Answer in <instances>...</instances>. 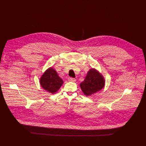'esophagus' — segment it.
Here are the masks:
<instances>
[{
  "label": "esophagus",
  "instance_id": "esophagus-1",
  "mask_svg": "<svg viewBox=\"0 0 146 146\" xmlns=\"http://www.w3.org/2000/svg\"><path fill=\"white\" fill-rule=\"evenodd\" d=\"M68 80L70 82H75L76 81V79L74 78H68Z\"/></svg>",
  "mask_w": 146,
  "mask_h": 146
}]
</instances>
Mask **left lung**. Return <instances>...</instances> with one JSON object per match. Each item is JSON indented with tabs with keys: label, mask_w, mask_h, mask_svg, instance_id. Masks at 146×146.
Returning a JSON list of instances; mask_svg holds the SVG:
<instances>
[{
	"label": "left lung",
	"mask_w": 146,
	"mask_h": 146,
	"mask_svg": "<svg viewBox=\"0 0 146 146\" xmlns=\"http://www.w3.org/2000/svg\"><path fill=\"white\" fill-rule=\"evenodd\" d=\"M105 80L102 74L95 68H91L86 74L84 80L80 84L84 94L90 96L101 91L104 87Z\"/></svg>",
	"instance_id": "8db88e82"
}]
</instances>
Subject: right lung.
I'll list each match as a JSON object with an SVG mask.
<instances>
[{
    "label": "right lung",
    "mask_w": 146,
    "mask_h": 146,
    "mask_svg": "<svg viewBox=\"0 0 146 146\" xmlns=\"http://www.w3.org/2000/svg\"><path fill=\"white\" fill-rule=\"evenodd\" d=\"M39 82L42 88L52 94L58 90L63 83L62 79L52 67H49L44 72L40 78Z\"/></svg>",
    "instance_id": "right-lung-1"
}]
</instances>
